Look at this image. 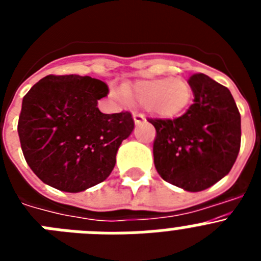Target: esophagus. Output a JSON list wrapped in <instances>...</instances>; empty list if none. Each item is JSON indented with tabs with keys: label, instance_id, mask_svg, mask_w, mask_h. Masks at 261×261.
<instances>
[{
	"label": "esophagus",
	"instance_id": "obj_1",
	"mask_svg": "<svg viewBox=\"0 0 261 261\" xmlns=\"http://www.w3.org/2000/svg\"><path fill=\"white\" fill-rule=\"evenodd\" d=\"M133 120H135L136 124H141V123H144L146 119H145L144 114H140V112H133Z\"/></svg>",
	"mask_w": 261,
	"mask_h": 261
}]
</instances>
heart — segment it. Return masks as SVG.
Here are the masks:
<instances>
[{
	"label": "heart",
	"mask_w": 261,
	"mask_h": 261,
	"mask_svg": "<svg viewBox=\"0 0 261 261\" xmlns=\"http://www.w3.org/2000/svg\"><path fill=\"white\" fill-rule=\"evenodd\" d=\"M125 93L138 105L162 117L180 115L192 99L190 84L181 78L138 81L132 86L125 87ZM115 95L123 96V93L116 90Z\"/></svg>",
	"instance_id": "b5f03b06"
}]
</instances>
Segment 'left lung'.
Wrapping results in <instances>:
<instances>
[{"instance_id":"1","label":"left lung","mask_w":261,"mask_h":261,"mask_svg":"<svg viewBox=\"0 0 261 261\" xmlns=\"http://www.w3.org/2000/svg\"><path fill=\"white\" fill-rule=\"evenodd\" d=\"M193 105L176 119H149L156 130L153 154L163 180L204 191L231 170L241 149V114L231 93L208 75L188 80Z\"/></svg>"}]
</instances>
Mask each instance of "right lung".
<instances>
[{"label": "right lung", "instance_id": "obj_1", "mask_svg": "<svg viewBox=\"0 0 261 261\" xmlns=\"http://www.w3.org/2000/svg\"><path fill=\"white\" fill-rule=\"evenodd\" d=\"M100 80L47 75L22 102L18 135L27 165L43 183L81 192L102 183L135 121L128 111L102 114L96 107L108 94Z\"/></svg>", "mask_w": 261, "mask_h": 261}]
</instances>
